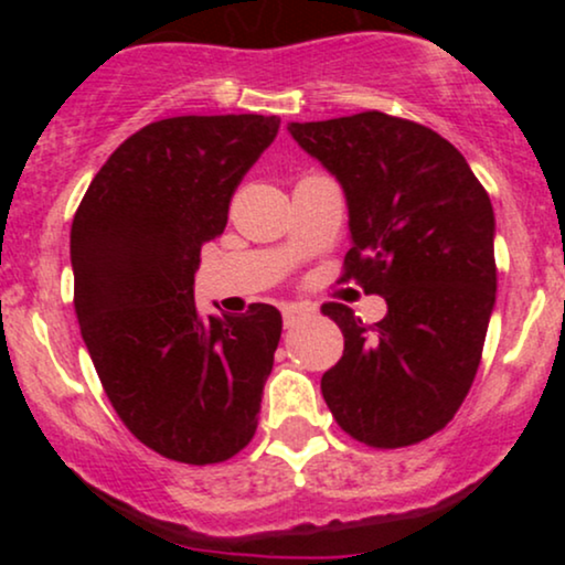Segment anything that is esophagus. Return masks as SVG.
<instances>
[{
	"instance_id": "obj_1",
	"label": "esophagus",
	"mask_w": 565,
	"mask_h": 565,
	"mask_svg": "<svg viewBox=\"0 0 565 565\" xmlns=\"http://www.w3.org/2000/svg\"><path fill=\"white\" fill-rule=\"evenodd\" d=\"M281 316H284V327L291 329L297 327V323L305 321L310 316V308H305V305H284L281 308Z\"/></svg>"
}]
</instances>
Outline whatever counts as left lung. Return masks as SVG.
<instances>
[{"label":"left lung","instance_id":"8db88e82","mask_svg":"<svg viewBox=\"0 0 565 565\" xmlns=\"http://www.w3.org/2000/svg\"><path fill=\"white\" fill-rule=\"evenodd\" d=\"M291 138L340 180L350 242L342 281L385 297L364 323L323 305L345 337L321 377L337 425L374 449L430 438L462 406L497 300L494 210L449 140L417 121L364 111L291 121Z\"/></svg>","mask_w":565,"mask_h":565}]
</instances>
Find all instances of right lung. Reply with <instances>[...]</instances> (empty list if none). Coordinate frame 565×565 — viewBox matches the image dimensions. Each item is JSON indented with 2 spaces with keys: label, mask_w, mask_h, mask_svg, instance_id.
I'll list each match as a JSON object with an SVG mask.
<instances>
[{
  "label": "right lung",
  "mask_w": 565,
  "mask_h": 565,
  "mask_svg": "<svg viewBox=\"0 0 565 565\" xmlns=\"http://www.w3.org/2000/svg\"><path fill=\"white\" fill-rule=\"evenodd\" d=\"M278 125L260 114L153 121L108 157L71 225L74 308L103 391L127 430L174 462H225L257 430L281 313L257 302L204 319L193 274Z\"/></svg>",
  "instance_id": "add662e5"
}]
</instances>
